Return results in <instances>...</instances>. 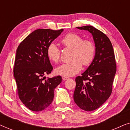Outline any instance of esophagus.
<instances>
[{
  "label": "esophagus",
  "mask_w": 130,
  "mask_h": 130,
  "mask_svg": "<svg viewBox=\"0 0 130 130\" xmlns=\"http://www.w3.org/2000/svg\"><path fill=\"white\" fill-rule=\"evenodd\" d=\"M69 78L68 77H67V76H62V79L63 80H68Z\"/></svg>",
  "instance_id": "obj_1"
}]
</instances>
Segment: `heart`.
Wrapping results in <instances>:
<instances>
[{
  "mask_svg": "<svg viewBox=\"0 0 130 130\" xmlns=\"http://www.w3.org/2000/svg\"><path fill=\"white\" fill-rule=\"evenodd\" d=\"M64 46L72 48V60L58 66L55 70L57 74L64 76H72L79 73L83 64L88 66L92 63L95 56V47L93 42L89 40H83L80 35L74 33L66 35L61 40ZM47 57L51 61L57 63L59 61L60 51L54 42H51L47 48Z\"/></svg>",
  "mask_w": 130,
  "mask_h": 130,
  "instance_id": "b5f03b06",
  "label": "heart"
}]
</instances>
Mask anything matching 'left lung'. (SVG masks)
<instances>
[{
    "label": "left lung",
    "instance_id": "8db88e82",
    "mask_svg": "<svg viewBox=\"0 0 130 130\" xmlns=\"http://www.w3.org/2000/svg\"><path fill=\"white\" fill-rule=\"evenodd\" d=\"M88 31L92 35L95 45V56L88 69L77 76L74 101L82 109H96L109 98L116 73L117 66L112 45L109 39L92 26L76 27Z\"/></svg>",
    "mask_w": 130,
    "mask_h": 130
}]
</instances>
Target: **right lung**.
I'll return each mask as SVG.
<instances>
[{
    "label": "right lung",
    "mask_w": 130,
    "mask_h": 130,
    "mask_svg": "<svg viewBox=\"0 0 130 130\" xmlns=\"http://www.w3.org/2000/svg\"><path fill=\"white\" fill-rule=\"evenodd\" d=\"M38 29L21 42L16 52L13 76L19 99L32 111H41L53 102L54 89L61 82L60 76L52 78L53 66L47 55L48 46L63 31Z\"/></svg>",
    "instance_id": "obj_1"
}]
</instances>
